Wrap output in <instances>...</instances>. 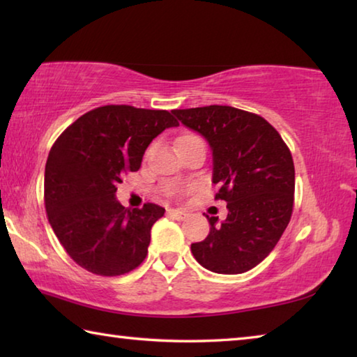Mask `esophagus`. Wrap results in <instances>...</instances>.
Wrapping results in <instances>:
<instances>
[{
  "instance_id": "obj_1",
  "label": "esophagus",
  "mask_w": 357,
  "mask_h": 357,
  "mask_svg": "<svg viewBox=\"0 0 357 357\" xmlns=\"http://www.w3.org/2000/svg\"><path fill=\"white\" fill-rule=\"evenodd\" d=\"M168 214H170L173 219H176V220H184L187 217V213L183 209H168Z\"/></svg>"
}]
</instances>
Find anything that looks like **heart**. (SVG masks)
I'll return each mask as SVG.
<instances>
[{"instance_id": "heart-1", "label": "heart", "mask_w": 357, "mask_h": 357, "mask_svg": "<svg viewBox=\"0 0 357 357\" xmlns=\"http://www.w3.org/2000/svg\"><path fill=\"white\" fill-rule=\"evenodd\" d=\"M195 140H202L200 137L195 135V134H184L178 138V144H183V143H189V142H195Z\"/></svg>"}]
</instances>
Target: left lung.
Returning <instances> with one entry per match:
<instances>
[{"label": "left lung", "mask_w": 357, "mask_h": 357, "mask_svg": "<svg viewBox=\"0 0 357 357\" xmlns=\"http://www.w3.org/2000/svg\"><path fill=\"white\" fill-rule=\"evenodd\" d=\"M213 149L215 200H225L227 219L208 217L206 239L190 250L203 268L243 274L269 255L288 227L294 204L291 151L259 114L228 105L173 110Z\"/></svg>", "instance_id": "left-lung-1"}]
</instances>
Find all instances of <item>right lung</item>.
<instances>
[{
  "label": "right lung",
  "instance_id": "add662e5",
  "mask_svg": "<svg viewBox=\"0 0 357 357\" xmlns=\"http://www.w3.org/2000/svg\"><path fill=\"white\" fill-rule=\"evenodd\" d=\"M179 123L167 110L104 105L82 114L48 153L44 203L68 255L89 273L128 274L148 255L151 228L165 209L124 208L116 185L137 172L149 143Z\"/></svg>",
  "mask_w": 357,
  "mask_h": 357
}]
</instances>
